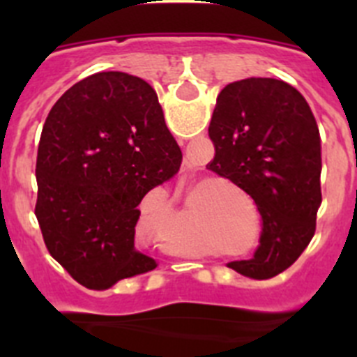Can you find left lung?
<instances>
[{
    "label": "left lung",
    "instance_id": "1",
    "mask_svg": "<svg viewBox=\"0 0 357 357\" xmlns=\"http://www.w3.org/2000/svg\"><path fill=\"white\" fill-rule=\"evenodd\" d=\"M209 137L216 155L207 168L250 195L263 220L254 257L227 266L252 279L279 275L317 229L321 146L313 112L286 82L245 78L218 94Z\"/></svg>",
    "mask_w": 357,
    "mask_h": 357
}]
</instances>
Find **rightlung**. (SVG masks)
<instances>
[{"label": "right lung", "mask_w": 357, "mask_h": 357, "mask_svg": "<svg viewBox=\"0 0 357 357\" xmlns=\"http://www.w3.org/2000/svg\"><path fill=\"white\" fill-rule=\"evenodd\" d=\"M181 162L150 84L121 71L77 82L50 110L37 153L36 216L53 259L98 291L157 268L134 245L137 206Z\"/></svg>", "instance_id": "obj_1"}]
</instances>
